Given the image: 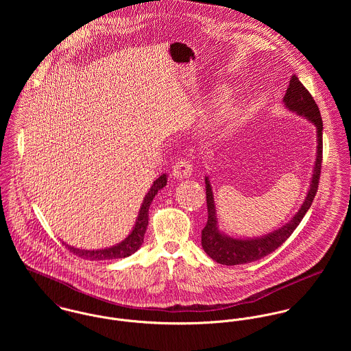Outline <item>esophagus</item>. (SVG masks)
<instances>
[{
  "label": "esophagus",
  "instance_id": "34e87169",
  "mask_svg": "<svg viewBox=\"0 0 351 351\" xmlns=\"http://www.w3.org/2000/svg\"><path fill=\"white\" fill-rule=\"evenodd\" d=\"M192 171H193V165L189 159H185V158L178 159L173 166V176L176 178H188L192 176Z\"/></svg>",
  "mask_w": 351,
  "mask_h": 351
}]
</instances>
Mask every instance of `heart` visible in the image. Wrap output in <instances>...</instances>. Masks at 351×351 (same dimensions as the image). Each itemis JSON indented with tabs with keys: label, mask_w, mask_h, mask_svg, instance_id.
I'll use <instances>...</instances> for the list:
<instances>
[{
	"label": "heart",
	"mask_w": 351,
	"mask_h": 351,
	"mask_svg": "<svg viewBox=\"0 0 351 351\" xmlns=\"http://www.w3.org/2000/svg\"><path fill=\"white\" fill-rule=\"evenodd\" d=\"M230 116H231V112H230V110H228L227 113H224V114H223V117H224V119H227V117H230Z\"/></svg>",
	"instance_id": "b5f03b06"
}]
</instances>
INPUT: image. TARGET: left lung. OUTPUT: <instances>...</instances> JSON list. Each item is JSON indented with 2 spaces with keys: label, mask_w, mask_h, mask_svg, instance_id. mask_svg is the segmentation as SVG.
<instances>
[{
  "label": "left lung",
  "mask_w": 351,
  "mask_h": 351,
  "mask_svg": "<svg viewBox=\"0 0 351 351\" xmlns=\"http://www.w3.org/2000/svg\"><path fill=\"white\" fill-rule=\"evenodd\" d=\"M284 104L289 110L296 112L298 114L306 117L311 123L316 127L317 134V150H316V160L312 174V181L306 193V197L302 202L299 212L293 216L291 221H288L281 228L255 239H235L231 237L224 235L220 232L217 227V217H216V208L210 184L208 178H205V189H206V206H208V221L201 232V245L204 251L217 263L234 266V265H243L258 261L267 254L273 252L277 247H280L298 228L300 224L301 219L309 209L312 201L316 196L319 188V178L322 170V160H323V121L320 116L319 106L311 96V93L305 89V86L300 82V80L293 74L287 93L284 96Z\"/></svg>",
  "instance_id": "left-lung-1"
}]
</instances>
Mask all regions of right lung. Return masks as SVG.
Here are the masks:
<instances>
[{"label": "right lung", "mask_w": 351, "mask_h": 351, "mask_svg": "<svg viewBox=\"0 0 351 351\" xmlns=\"http://www.w3.org/2000/svg\"><path fill=\"white\" fill-rule=\"evenodd\" d=\"M166 182H167L166 174H162L159 178H156L154 181L149 193L146 195L143 204L141 206L139 216H138V220L135 223L132 232L121 243L112 246L109 249H101V250H82V249H75V247L64 243L66 249L70 252H73L74 255L84 258V259H89V261H105V259H116V258L130 256L143 243L145 234H146V230L149 226V208H150L151 201L155 197L158 191H160L166 185Z\"/></svg>", "instance_id": "right-lung-1"}]
</instances>
